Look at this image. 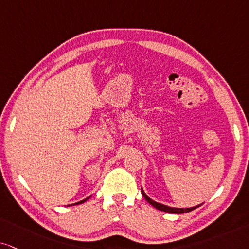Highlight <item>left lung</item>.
Wrapping results in <instances>:
<instances>
[{"label": "left lung", "mask_w": 249, "mask_h": 249, "mask_svg": "<svg viewBox=\"0 0 249 249\" xmlns=\"http://www.w3.org/2000/svg\"><path fill=\"white\" fill-rule=\"evenodd\" d=\"M141 192H142L143 197L145 198L146 201H148L149 203L152 205V207H155L156 209H158V210H160V211H165V213H189V211L196 209V208L201 207V205L203 204V203L198 204V205H196V207H192V208H173V207H168V205L158 203V202L153 201L152 198H150L149 196L145 194V192H144L143 188H141Z\"/></svg>", "instance_id": "obj_1"}]
</instances>
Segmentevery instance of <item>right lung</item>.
<instances>
[{"mask_svg": "<svg viewBox=\"0 0 249 249\" xmlns=\"http://www.w3.org/2000/svg\"><path fill=\"white\" fill-rule=\"evenodd\" d=\"M91 196H89V197H87V198H84V199H82V201H79V202H77V203H73V204H70V205H75V204H82V203H84L85 201H88L89 198H90Z\"/></svg>", "mask_w": 249, "mask_h": 249, "instance_id": "obj_1", "label": "right lung"}]
</instances>
